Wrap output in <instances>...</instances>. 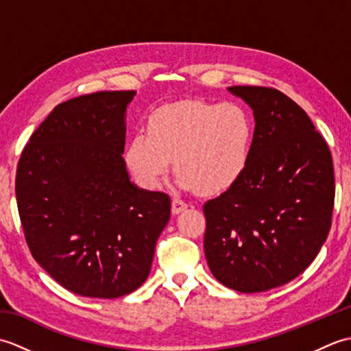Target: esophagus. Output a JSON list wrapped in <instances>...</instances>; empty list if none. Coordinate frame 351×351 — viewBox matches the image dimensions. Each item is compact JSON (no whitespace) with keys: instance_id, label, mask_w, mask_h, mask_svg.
<instances>
[{"instance_id":"34e87169","label":"esophagus","mask_w":351,"mask_h":351,"mask_svg":"<svg viewBox=\"0 0 351 351\" xmlns=\"http://www.w3.org/2000/svg\"><path fill=\"white\" fill-rule=\"evenodd\" d=\"M185 208H187V204H185L181 197L171 199V213H173V214L182 213Z\"/></svg>"}]
</instances>
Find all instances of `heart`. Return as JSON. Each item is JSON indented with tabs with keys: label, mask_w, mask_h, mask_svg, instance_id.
Listing matches in <instances>:
<instances>
[{
	"label": "heart",
	"mask_w": 351,
	"mask_h": 351,
	"mask_svg": "<svg viewBox=\"0 0 351 351\" xmlns=\"http://www.w3.org/2000/svg\"><path fill=\"white\" fill-rule=\"evenodd\" d=\"M252 141L253 125L244 107L187 99L156 110L147 136L138 132L131 138L125 161L140 185L156 189L173 158L182 187L219 195L244 173Z\"/></svg>",
	"instance_id": "b5f03b06"
}]
</instances>
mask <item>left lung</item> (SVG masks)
<instances>
[{
  "mask_svg": "<svg viewBox=\"0 0 351 351\" xmlns=\"http://www.w3.org/2000/svg\"><path fill=\"white\" fill-rule=\"evenodd\" d=\"M255 116L250 158L232 187L204 205L205 256L223 285L263 293L311 265L332 226L330 149L304 110L271 87L232 86Z\"/></svg>",
  "mask_w": 351,
  "mask_h": 351,
  "instance_id": "1",
  "label": "left lung"
}]
</instances>
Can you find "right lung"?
I'll return each instance as SVG.
<instances>
[{
  "mask_svg": "<svg viewBox=\"0 0 351 351\" xmlns=\"http://www.w3.org/2000/svg\"><path fill=\"white\" fill-rule=\"evenodd\" d=\"M136 92H96L51 111L21 154L16 202L33 258L72 293L116 299L151 271L170 197L125 167V110Z\"/></svg>",
  "mask_w": 351,
  "mask_h": 351,
  "instance_id": "add662e5",
  "label": "right lung"
}]
</instances>
